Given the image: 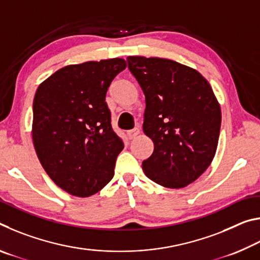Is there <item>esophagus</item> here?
Listing matches in <instances>:
<instances>
[{"mask_svg": "<svg viewBox=\"0 0 260 260\" xmlns=\"http://www.w3.org/2000/svg\"><path fill=\"white\" fill-rule=\"evenodd\" d=\"M140 134V129L139 128H133L127 132V136H128V139H135L136 136Z\"/></svg>", "mask_w": 260, "mask_h": 260, "instance_id": "1", "label": "esophagus"}]
</instances>
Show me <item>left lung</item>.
<instances>
[{
    "label": "left lung",
    "mask_w": 260,
    "mask_h": 260,
    "mask_svg": "<svg viewBox=\"0 0 260 260\" xmlns=\"http://www.w3.org/2000/svg\"><path fill=\"white\" fill-rule=\"evenodd\" d=\"M127 63L146 96L143 132L153 142L143 172L162 187H186L205 172L217 151L218 100L209 81L187 65L143 56H128Z\"/></svg>",
    "instance_id": "obj_1"
}]
</instances>
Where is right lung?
I'll return each instance as SVG.
<instances>
[{
	"mask_svg": "<svg viewBox=\"0 0 260 260\" xmlns=\"http://www.w3.org/2000/svg\"><path fill=\"white\" fill-rule=\"evenodd\" d=\"M126 67L122 58L68 65L38 87L35 152L52 181L70 195L89 197L113 178L124 143L112 129L105 95Z\"/></svg>",
	"mask_w": 260,
	"mask_h": 260,
	"instance_id": "right-lung-1",
	"label": "right lung"
}]
</instances>
